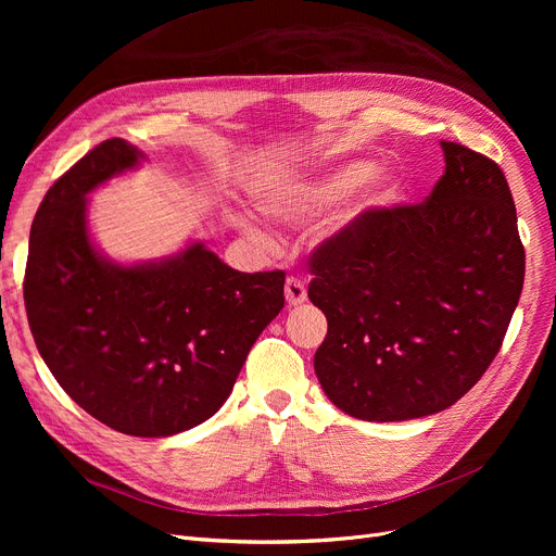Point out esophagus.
Here are the masks:
<instances>
[{
  "label": "esophagus",
  "mask_w": 556,
  "mask_h": 556,
  "mask_svg": "<svg viewBox=\"0 0 556 556\" xmlns=\"http://www.w3.org/2000/svg\"><path fill=\"white\" fill-rule=\"evenodd\" d=\"M283 290H286V302H288L290 306H300V304L306 302V286H304L302 279L288 277Z\"/></svg>",
  "instance_id": "esophagus-1"
}]
</instances>
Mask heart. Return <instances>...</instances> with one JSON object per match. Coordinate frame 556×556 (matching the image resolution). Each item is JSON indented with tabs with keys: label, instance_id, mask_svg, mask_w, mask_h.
I'll list each match as a JSON object with an SVG mask.
<instances>
[{
	"label": "heart",
	"instance_id": "b5f03b06",
	"mask_svg": "<svg viewBox=\"0 0 556 556\" xmlns=\"http://www.w3.org/2000/svg\"><path fill=\"white\" fill-rule=\"evenodd\" d=\"M376 164L369 160H352L344 162L336 168H329L327 173L317 175V178L308 182H300L290 189L270 191L261 198V210L277 216L298 220L306 218L319 212H327L336 204L344 202L358 187H363L367 180L374 178ZM403 195V180L396 173H388L378 178L371 189L365 193L363 204L365 207H392ZM245 231L256 233V229L250 223H241Z\"/></svg>",
	"mask_w": 556,
	"mask_h": 556
}]
</instances>
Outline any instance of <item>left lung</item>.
I'll return each mask as SVG.
<instances>
[{"mask_svg":"<svg viewBox=\"0 0 556 556\" xmlns=\"http://www.w3.org/2000/svg\"><path fill=\"white\" fill-rule=\"evenodd\" d=\"M446 170L419 204L367 210L319 245L311 302L329 331L315 374L342 413L405 421L442 413L501 352L525 250L505 173L442 141Z\"/></svg>","mask_w":556,"mask_h":556,"instance_id":"obj_1","label":"left lung"}]
</instances>
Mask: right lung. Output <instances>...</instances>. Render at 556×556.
<instances>
[{"instance_id":"obj_1","label":"right lung","mask_w":556,"mask_h":556,"mask_svg":"<svg viewBox=\"0 0 556 556\" xmlns=\"http://www.w3.org/2000/svg\"><path fill=\"white\" fill-rule=\"evenodd\" d=\"M143 155L112 137L47 191L28 239L24 304L53 378L132 437H170L227 401L252 344L283 308V270L239 273L202 243L116 266L87 233L85 195Z\"/></svg>"}]
</instances>
